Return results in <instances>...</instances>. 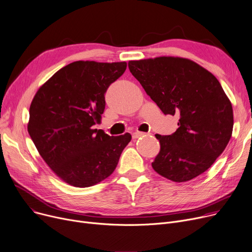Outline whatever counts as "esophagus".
I'll list each match as a JSON object with an SVG mask.
<instances>
[{
	"label": "esophagus",
	"instance_id": "esophagus-1",
	"mask_svg": "<svg viewBox=\"0 0 252 252\" xmlns=\"http://www.w3.org/2000/svg\"><path fill=\"white\" fill-rule=\"evenodd\" d=\"M145 135H147L146 132L136 131V132H133V133H132V139H138V138H140V137H142V136H145Z\"/></svg>",
	"mask_w": 252,
	"mask_h": 252
}]
</instances>
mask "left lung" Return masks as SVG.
I'll list each match as a JSON object with an SVG mask.
<instances>
[{"label": "left lung", "instance_id": "8db88e82", "mask_svg": "<svg viewBox=\"0 0 252 252\" xmlns=\"http://www.w3.org/2000/svg\"><path fill=\"white\" fill-rule=\"evenodd\" d=\"M128 69L164 114L179 115L174 133L155 135L160 151L153 169L174 182L208 170L228 145L234 124L220 82L195 62L179 57L129 61Z\"/></svg>", "mask_w": 252, "mask_h": 252}]
</instances>
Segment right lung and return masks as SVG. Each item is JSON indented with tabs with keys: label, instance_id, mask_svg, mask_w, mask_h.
<instances>
[{
	"label": "right lung",
	"instance_id": "right-lung-1",
	"mask_svg": "<svg viewBox=\"0 0 252 252\" xmlns=\"http://www.w3.org/2000/svg\"><path fill=\"white\" fill-rule=\"evenodd\" d=\"M126 69V62L77 61L37 90L29 108L28 132L54 173L75 188H89L112 174L130 142L128 132L110 137L101 123L104 93Z\"/></svg>",
	"mask_w": 252,
	"mask_h": 252
}]
</instances>
